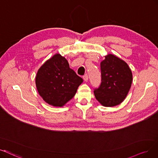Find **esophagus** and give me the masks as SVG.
Segmentation results:
<instances>
[{
	"mask_svg": "<svg viewBox=\"0 0 158 158\" xmlns=\"http://www.w3.org/2000/svg\"><path fill=\"white\" fill-rule=\"evenodd\" d=\"M83 79H84V80L85 81H87V80H88V79H89V78H88V76H87V74H85L84 77H83Z\"/></svg>",
	"mask_w": 158,
	"mask_h": 158,
	"instance_id": "obj_1",
	"label": "esophagus"
}]
</instances>
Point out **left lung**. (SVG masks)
<instances>
[{"label": "left lung", "mask_w": 158, "mask_h": 158, "mask_svg": "<svg viewBox=\"0 0 158 158\" xmlns=\"http://www.w3.org/2000/svg\"><path fill=\"white\" fill-rule=\"evenodd\" d=\"M102 82L94 94L104 107L122 103L130 89L133 75L128 65L115 55L108 54L100 63Z\"/></svg>", "instance_id": "left-lung-1"}]
</instances>
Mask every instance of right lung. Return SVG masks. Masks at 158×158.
Instances as JSON below:
<instances>
[{"label": "right lung", "mask_w": 158, "mask_h": 158, "mask_svg": "<svg viewBox=\"0 0 158 158\" xmlns=\"http://www.w3.org/2000/svg\"><path fill=\"white\" fill-rule=\"evenodd\" d=\"M83 79L69 67L67 60L60 54L47 60L37 71L36 88L48 104L63 107L71 100Z\"/></svg>", "instance_id": "1"}]
</instances>
